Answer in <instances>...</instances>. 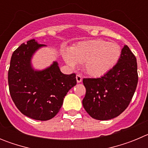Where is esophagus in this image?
I'll return each instance as SVG.
<instances>
[{"label":"esophagus","mask_w":148,"mask_h":148,"mask_svg":"<svg viewBox=\"0 0 148 148\" xmlns=\"http://www.w3.org/2000/svg\"><path fill=\"white\" fill-rule=\"evenodd\" d=\"M76 81L78 83H80V82H82V76H81L80 75H76Z\"/></svg>","instance_id":"esophagus-1"}]
</instances>
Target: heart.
<instances>
[{"instance_id": "heart-1", "label": "heart", "mask_w": 148, "mask_h": 148, "mask_svg": "<svg viewBox=\"0 0 148 148\" xmlns=\"http://www.w3.org/2000/svg\"><path fill=\"white\" fill-rule=\"evenodd\" d=\"M119 44L102 39L84 40L64 53L68 66L74 69L78 63L84 64V69L90 76L101 77L115 66L121 56Z\"/></svg>"}]
</instances>
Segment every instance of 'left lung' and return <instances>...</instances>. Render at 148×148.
Here are the masks:
<instances>
[{
	"label": "left lung",
	"mask_w": 148,
	"mask_h": 148,
	"mask_svg": "<svg viewBox=\"0 0 148 148\" xmlns=\"http://www.w3.org/2000/svg\"><path fill=\"white\" fill-rule=\"evenodd\" d=\"M137 83L136 58L125 45L118 63L104 76L83 79L86 88L82 101L84 108L95 119L116 118L128 107Z\"/></svg>",
	"instance_id": "1"
}]
</instances>
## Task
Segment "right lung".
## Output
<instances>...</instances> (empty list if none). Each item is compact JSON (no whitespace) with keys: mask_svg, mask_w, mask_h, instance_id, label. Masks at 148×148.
Returning <instances> with one entry per match:
<instances>
[{"mask_svg":"<svg viewBox=\"0 0 148 148\" xmlns=\"http://www.w3.org/2000/svg\"><path fill=\"white\" fill-rule=\"evenodd\" d=\"M35 39L27 41L14 51L8 72V83L12 101L27 117L39 121L53 118L68 91L76 85L75 74L61 72L57 61L44 70H35L33 55L41 47Z\"/></svg>","mask_w":148,"mask_h":148,"instance_id":"obj_1","label":"right lung"}]
</instances>
